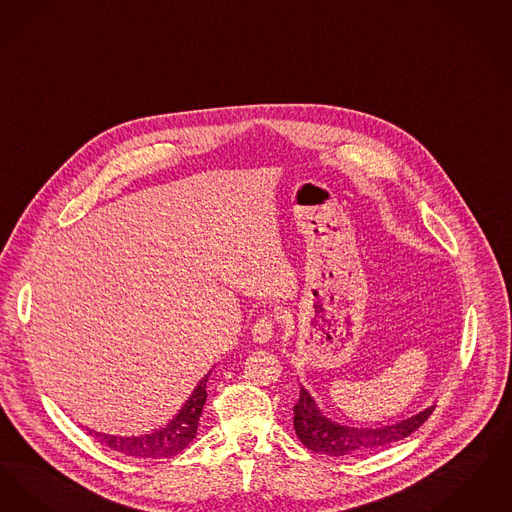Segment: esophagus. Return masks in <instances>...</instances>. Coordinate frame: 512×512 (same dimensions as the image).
Wrapping results in <instances>:
<instances>
[{"instance_id": "obj_1", "label": "esophagus", "mask_w": 512, "mask_h": 512, "mask_svg": "<svg viewBox=\"0 0 512 512\" xmlns=\"http://www.w3.org/2000/svg\"><path fill=\"white\" fill-rule=\"evenodd\" d=\"M271 334H273V319L269 317V315H262V317H258L256 321H254V325H252V338L256 340V342H267L269 338H271Z\"/></svg>"}]
</instances>
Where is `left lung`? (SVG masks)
Returning <instances> with one entry per match:
<instances>
[{
	"label": "left lung",
	"instance_id": "8db88e82",
	"mask_svg": "<svg viewBox=\"0 0 512 512\" xmlns=\"http://www.w3.org/2000/svg\"><path fill=\"white\" fill-rule=\"evenodd\" d=\"M436 405L426 407L421 413L388 426L378 428H356L346 424L333 423L329 421L315 400L300 386V398L294 405V430L300 442L312 449L315 453H325L333 457H344V455H363L369 451H375L380 447L400 442L413 434L426 419L432 415Z\"/></svg>",
	"mask_w": 512,
	"mask_h": 512
}]
</instances>
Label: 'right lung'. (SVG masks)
I'll use <instances>...</instances> for the list:
<instances>
[{"instance_id": "1", "label": "right lung", "mask_w": 512, "mask_h": 512, "mask_svg": "<svg viewBox=\"0 0 512 512\" xmlns=\"http://www.w3.org/2000/svg\"><path fill=\"white\" fill-rule=\"evenodd\" d=\"M206 382L208 375L202 378L199 386L193 390L191 398L179 409L178 415L162 428L143 436H111L88 430L89 436L99 444L118 451L122 455L135 459H166L181 453L197 436L202 407L206 401Z\"/></svg>"}]
</instances>
